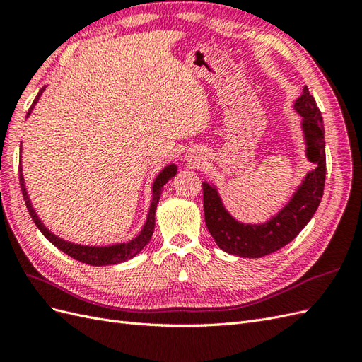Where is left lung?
I'll list each match as a JSON object with an SVG mask.
<instances>
[{
	"mask_svg": "<svg viewBox=\"0 0 362 362\" xmlns=\"http://www.w3.org/2000/svg\"><path fill=\"white\" fill-rule=\"evenodd\" d=\"M296 113L303 117V132L305 139V156L317 168L310 171L298 187L291 202L275 217L263 225H245L237 221L225 209L216 187L203 182V211L209 234L225 252L260 258L269 255L301 233L309 223L322 199L326 182V142L321 111L309 88H303V95L295 102Z\"/></svg>",
	"mask_w": 362,
	"mask_h": 362,
	"instance_id": "8db88e82",
	"label": "left lung"
}]
</instances>
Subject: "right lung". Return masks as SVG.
<instances>
[{
	"instance_id": "add662e5",
	"label": "right lung",
	"mask_w": 362,
	"mask_h": 362,
	"mask_svg": "<svg viewBox=\"0 0 362 362\" xmlns=\"http://www.w3.org/2000/svg\"><path fill=\"white\" fill-rule=\"evenodd\" d=\"M44 90H45V87H42V90H40L38 96L35 98L33 104L29 110V113H27V116L30 115V111L33 110L36 102H38V99L42 95ZM175 173H177V166L168 165V166H165V168L160 171V174L156 177V180L153 183V200H151L150 212H148V217H146V221L144 225V229L141 230V234H139L136 238H133L132 242H128V243H119V245H113V246H99V247L98 246H82V245H75V243L66 242V240H62L54 234H52L50 230L41 223L38 214H36L33 206H32L29 196H27L21 165H20V185H21V191H23L25 206H27V209H29V214H30L32 220L35 221V225L38 226V229L41 230L42 235L47 238L52 245H54L58 249H61L64 254L70 255L71 258H75V260H78V262H82L86 264H91V266H110V264L122 263L125 260H129V258L136 257L148 243H150L151 235L154 233V216H156L157 203H159L160 194H162V187L171 177H174Z\"/></svg>"
}]
</instances>
